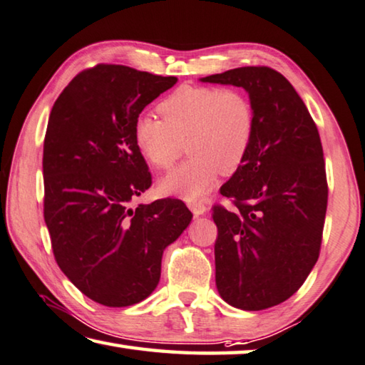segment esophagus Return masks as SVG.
<instances>
[{"mask_svg":"<svg viewBox=\"0 0 365 365\" xmlns=\"http://www.w3.org/2000/svg\"><path fill=\"white\" fill-rule=\"evenodd\" d=\"M189 208H190V212L194 213V216H200V215H203L207 212V207H205V203H202V202H190L189 203Z\"/></svg>","mask_w":365,"mask_h":365,"instance_id":"1","label":"esophagus"}]
</instances>
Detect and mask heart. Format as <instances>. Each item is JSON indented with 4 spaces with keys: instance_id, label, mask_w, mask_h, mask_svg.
<instances>
[{
    "instance_id": "heart-1",
    "label": "heart",
    "mask_w": 365,
    "mask_h": 365,
    "mask_svg": "<svg viewBox=\"0 0 365 365\" xmlns=\"http://www.w3.org/2000/svg\"><path fill=\"white\" fill-rule=\"evenodd\" d=\"M163 120L139 115L134 145L155 170H168L182 153L190 158L158 182V192L199 200L213 189L218 175H232L244 163L255 134V110L235 88L184 85L162 101Z\"/></svg>"
}]
</instances>
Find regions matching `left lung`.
<instances>
[{
	"label": "left lung",
	"instance_id": "obj_1",
	"mask_svg": "<svg viewBox=\"0 0 365 365\" xmlns=\"http://www.w3.org/2000/svg\"><path fill=\"white\" fill-rule=\"evenodd\" d=\"M244 88L255 134L244 163L213 207L216 287L234 308L261 311L289 299L319 258L327 176L317 126L290 81L269 67H240L200 78Z\"/></svg>",
	"mask_w": 365,
	"mask_h": 365
}]
</instances>
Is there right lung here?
<instances>
[{
	"label": "right lung",
	"mask_w": 365,
	"mask_h": 365,
	"mask_svg": "<svg viewBox=\"0 0 365 365\" xmlns=\"http://www.w3.org/2000/svg\"><path fill=\"white\" fill-rule=\"evenodd\" d=\"M176 76L98 63L54 102L43 149L44 222L54 258L93 302L123 308L155 290L163 250L190 225L178 199L131 208L152 176L134 123Z\"/></svg>",
	"instance_id": "add662e5"
}]
</instances>
